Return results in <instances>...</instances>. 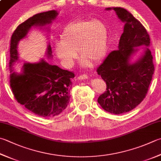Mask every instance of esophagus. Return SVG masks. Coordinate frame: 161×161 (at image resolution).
I'll return each instance as SVG.
<instances>
[{
  "label": "esophagus",
  "mask_w": 161,
  "mask_h": 161,
  "mask_svg": "<svg viewBox=\"0 0 161 161\" xmlns=\"http://www.w3.org/2000/svg\"><path fill=\"white\" fill-rule=\"evenodd\" d=\"M87 75L86 74H83V75H80L78 77V80H85V79H87Z\"/></svg>",
  "instance_id": "34e87169"
}]
</instances>
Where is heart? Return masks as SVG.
I'll use <instances>...</instances> for the list:
<instances>
[{
	"mask_svg": "<svg viewBox=\"0 0 161 161\" xmlns=\"http://www.w3.org/2000/svg\"><path fill=\"white\" fill-rule=\"evenodd\" d=\"M108 31L104 23L98 19L81 20L66 27L62 41L57 42L55 52L66 66H71L78 57V50L85 64L97 62L107 50Z\"/></svg>",
	"mask_w": 161,
	"mask_h": 161,
	"instance_id": "1",
	"label": "heart"
}]
</instances>
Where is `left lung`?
Returning <instances> with one entry per match:
<instances>
[{
    "label": "left lung",
    "instance_id": "obj_1",
    "mask_svg": "<svg viewBox=\"0 0 161 161\" xmlns=\"http://www.w3.org/2000/svg\"><path fill=\"white\" fill-rule=\"evenodd\" d=\"M113 9L125 26L118 50L112 51L97 69L107 84V90L99 95L97 102L105 111L118 115L132 110L145 98L152 80L154 65L148 47L137 62L132 64L128 62L135 47L149 46V35L130 12L122 8Z\"/></svg>",
    "mask_w": 161,
    "mask_h": 161
}]
</instances>
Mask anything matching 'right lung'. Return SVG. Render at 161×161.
Listing matches in <instances>:
<instances>
[{"label":"right lung","mask_w":161,"mask_h":161,"mask_svg":"<svg viewBox=\"0 0 161 161\" xmlns=\"http://www.w3.org/2000/svg\"><path fill=\"white\" fill-rule=\"evenodd\" d=\"M57 14L55 10H50L33 15L17 27L10 40L9 67L12 92L18 103L24 105L27 110L43 118L57 116L67 107L74 73L49 64L43 59L36 64H24L22 74L12 73V66L18 59V42L25 37L31 27L49 24ZM47 50L50 56L52 53L50 45Z\"/></svg>","instance_id":"obj_1"}]
</instances>
